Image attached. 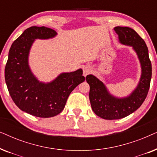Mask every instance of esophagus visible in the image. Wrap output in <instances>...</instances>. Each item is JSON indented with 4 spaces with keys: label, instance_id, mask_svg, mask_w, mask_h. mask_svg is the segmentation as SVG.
I'll return each instance as SVG.
<instances>
[{
    "label": "esophagus",
    "instance_id": "obj_1",
    "mask_svg": "<svg viewBox=\"0 0 157 157\" xmlns=\"http://www.w3.org/2000/svg\"><path fill=\"white\" fill-rule=\"evenodd\" d=\"M91 67L90 66H86L83 68V75L84 76H86L87 75L91 74Z\"/></svg>",
    "mask_w": 157,
    "mask_h": 157
}]
</instances>
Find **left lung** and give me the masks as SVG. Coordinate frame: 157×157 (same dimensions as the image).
I'll list each match as a JSON object with an SVG mask.
<instances>
[{"label":"left lung","mask_w":157,"mask_h":157,"mask_svg":"<svg viewBox=\"0 0 157 157\" xmlns=\"http://www.w3.org/2000/svg\"><path fill=\"white\" fill-rule=\"evenodd\" d=\"M114 31L121 44L132 46L140 62L141 74L134 91L125 97L119 98L109 91L106 85L89 74L86 80L90 86L89 99L92 110L104 119H120L134 112L141 106L147 97L151 78V63L145 41L134 29L128 27H115Z\"/></svg>","instance_id":"obj_1"}]
</instances>
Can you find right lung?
Instances as JSON below:
<instances>
[{
  "mask_svg": "<svg viewBox=\"0 0 157 157\" xmlns=\"http://www.w3.org/2000/svg\"><path fill=\"white\" fill-rule=\"evenodd\" d=\"M57 33L45 26L30 27L13 43L5 68V80L13 101L21 111L34 117L59 114L71 91L85 81L81 68L61 73L54 80L40 81L29 63L30 50L36 39L54 38Z\"/></svg>",
  "mask_w": 157,
  "mask_h": 157,
  "instance_id": "1",
  "label": "right lung"
}]
</instances>
